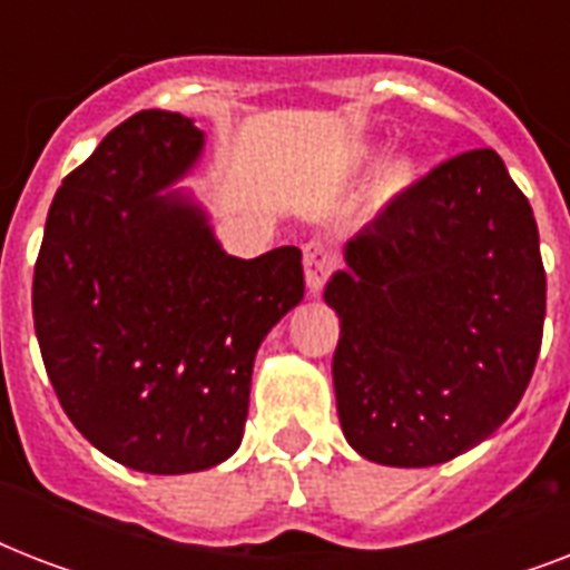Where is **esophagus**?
<instances>
[{"label": "esophagus", "instance_id": "esophagus-1", "mask_svg": "<svg viewBox=\"0 0 570 570\" xmlns=\"http://www.w3.org/2000/svg\"><path fill=\"white\" fill-rule=\"evenodd\" d=\"M334 268H337V257H334L331 245H325L322 239H311L304 245V277H307L311 293H320Z\"/></svg>", "mask_w": 570, "mask_h": 570}]
</instances>
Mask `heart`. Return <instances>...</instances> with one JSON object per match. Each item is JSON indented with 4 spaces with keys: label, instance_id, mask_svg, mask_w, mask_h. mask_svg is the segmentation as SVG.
Masks as SVG:
<instances>
[{
    "label": "heart",
    "instance_id": "heart-1",
    "mask_svg": "<svg viewBox=\"0 0 570 570\" xmlns=\"http://www.w3.org/2000/svg\"><path fill=\"white\" fill-rule=\"evenodd\" d=\"M411 174H414V165L407 163V159H390L384 168H381L379 180H375V195L384 200V197H393L399 191L405 189L407 183H411Z\"/></svg>",
    "mask_w": 570,
    "mask_h": 570
}]
</instances>
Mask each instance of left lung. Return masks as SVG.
I'll return each mask as SVG.
<instances>
[{"instance_id":"obj_1","label":"left lung","mask_w":570,"mask_h":570,"mask_svg":"<svg viewBox=\"0 0 570 570\" xmlns=\"http://www.w3.org/2000/svg\"><path fill=\"white\" fill-rule=\"evenodd\" d=\"M334 393L346 441L387 468H432L509 420L539 361L548 277L530 200L503 159L438 165L346 242Z\"/></svg>"}]
</instances>
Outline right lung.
I'll return each mask as SVG.
<instances>
[{"label":"right lung","mask_w":570,"mask_h":570,"mask_svg":"<svg viewBox=\"0 0 570 570\" xmlns=\"http://www.w3.org/2000/svg\"><path fill=\"white\" fill-rule=\"evenodd\" d=\"M204 132L147 109L52 197L31 284L40 355L70 423L124 468L177 476L242 443L254 357L304 298L302 250L230 257L183 191Z\"/></svg>","instance_id":"obj_1"}]
</instances>
